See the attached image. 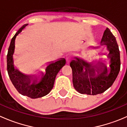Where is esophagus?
I'll use <instances>...</instances> for the list:
<instances>
[{
  "mask_svg": "<svg viewBox=\"0 0 127 127\" xmlns=\"http://www.w3.org/2000/svg\"><path fill=\"white\" fill-rule=\"evenodd\" d=\"M66 62H67V63H69L72 60V54L71 53H68V54L67 55V56H66Z\"/></svg>",
  "mask_w": 127,
  "mask_h": 127,
  "instance_id": "1",
  "label": "esophagus"
}]
</instances>
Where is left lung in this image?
Returning <instances> with one entry per match:
<instances>
[{
  "instance_id": "left-lung-1",
  "label": "left lung",
  "mask_w": 127,
  "mask_h": 127,
  "mask_svg": "<svg viewBox=\"0 0 127 127\" xmlns=\"http://www.w3.org/2000/svg\"><path fill=\"white\" fill-rule=\"evenodd\" d=\"M106 45L109 67L102 61L88 62L75 56L70 63L72 71L74 87L79 93L89 95L100 94L111 87L118 75L120 69V51L114 35L106 28L101 41V45ZM99 47H93L98 48Z\"/></svg>"
}]
</instances>
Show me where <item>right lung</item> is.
<instances>
[{"instance_id":"right-lung-1","label":"right lung","mask_w":127,"mask_h":127,"mask_svg":"<svg viewBox=\"0 0 127 127\" xmlns=\"http://www.w3.org/2000/svg\"><path fill=\"white\" fill-rule=\"evenodd\" d=\"M28 25L25 24L16 32L10 42L7 55V71L15 88L23 96L32 99L41 98L47 95L53 87L57 74L66 64L64 58H60L48 63L45 72H40L39 75H28L21 72L14 64L13 55L15 50L16 37Z\"/></svg>"}]
</instances>
